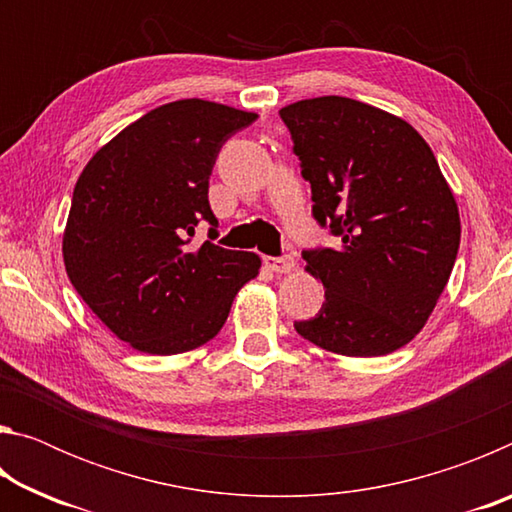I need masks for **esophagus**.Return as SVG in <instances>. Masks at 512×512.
Here are the masks:
<instances>
[{
	"mask_svg": "<svg viewBox=\"0 0 512 512\" xmlns=\"http://www.w3.org/2000/svg\"><path fill=\"white\" fill-rule=\"evenodd\" d=\"M264 262L275 273H291L293 268H296V262H293V257H289V255H284V257H266Z\"/></svg>",
	"mask_w": 512,
	"mask_h": 512,
	"instance_id": "obj_1",
	"label": "esophagus"
}]
</instances>
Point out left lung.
Instances as JSON below:
<instances>
[{
  "label": "left lung",
  "instance_id": "obj_1",
  "mask_svg": "<svg viewBox=\"0 0 512 512\" xmlns=\"http://www.w3.org/2000/svg\"><path fill=\"white\" fill-rule=\"evenodd\" d=\"M314 216L339 248L305 250L325 302L296 332L343 357L400 350L427 325L461 244V216L422 135L348 97L284 106Z\"/></svg>",
  "mask_w": 512,
  "mask_h": 512
}]
</instances>
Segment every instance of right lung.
<instances>
[{
  "label": "right lung",
  "instance_id": "1",
  "mask_svg": "<svg viewBox=\"0 0 512 512\" xmlns=\"http://www.w3.org/2000/svg\"><path fill=\"white\" fill-rule=\"evenodd\" d=\"M255 119L203 99L164 103L103 144L76 180L63 235L67 277L133 350L167 357L201 348L257 277L255 253L192 246L198 223L216 225L207 201L216 155Z\"/></svg>",
  "mask_w": 512,
  "mask_h": 512
}]
</instances>
